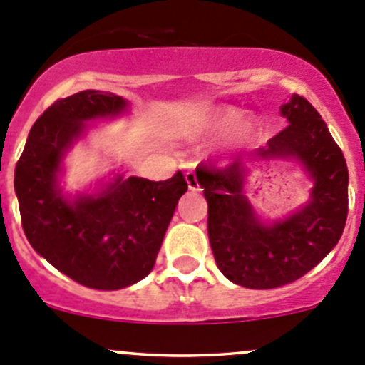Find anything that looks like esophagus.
<instances>
[{
    "instance_id": "34e87169",
    "label": "esophagus",
    "mask_w": 365,
    "mask_h": 365,
    "mask_svg": "<svg viewBox=\"0 0 365 365\" xmlns=\"http://www.w3.org/2000/svg\"><path fill=\"white\" fill-rule=\"evenodd\" d=\"M186 182H187V187H190L191 191L200 190V184H198L197 174H195V172H186Z\"/></svg>"
}]
</instances>
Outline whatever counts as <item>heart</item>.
<instances>
[{"label":"heart","instance_id":"obj_1","mask_svg":"<svg viewBox=\"0 0 365 365\" xmlns=\"http://www.w3.org/2000/svg\"><path fill=\"white\" fill-rule=\"evenodd\" d=\"M222 132H230L228 146L242 148L247 146L256 137L257 125L250 118H242V111L231 106L215 108L207 115L200 127V134L217 135Z\"/></svg>","mask_w":365,"mask_h":365}]
</instances>
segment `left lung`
<instances>
[{
	"label": "left lung",
	"mask_w": 365,
	"mask_h": 365,
	"mask_svg": "<svg viewBox=\"0 0 365 365\" xmlns=\"http://www.w3.org/2000/svg\"><path fill=\"white\" fill-rule=\"evenodd\" d=\"M287 127L252 158H296L313 179L309 202L287 219L262 225L244 195L242 160L225 168L202 165L197 179L209 203V240L221 273L247 289L291 284L332 250L348 215V167L327 125L304 97L282 104Z\"/></svg>",
	"instance_id": "obj_1"
}]
</instances>
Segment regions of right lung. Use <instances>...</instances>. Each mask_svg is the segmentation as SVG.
Here are the masks:
<instances>
[{
	"label": "right lung",
	"mask_w": 365,
	"mask_h": 365,
	"mask_svg": "<svg viewBox=\"0 0 365 365\" xmlns=\"http://www.w3.org/2000/svg\"><path fill=\"white\" fill-rule=\"evenodd\" d=\"M127 101L83 90L58 99L31 128L17 167L15 193L24 233L40 256L78 284L99 291L128 287L150 275L179 198L182 172L167 181L116 175L93 195L64 198L61 163L85 121L115 118Z\"/></svg>",
	"instance_id": "1"
}]
</instances>
